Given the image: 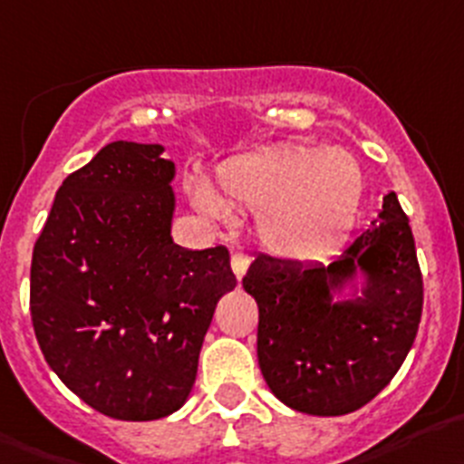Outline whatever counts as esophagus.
<instances>
[{
	"mask_svg": "<svg viewBox=\"0 0 464 464\" xmlns=\"http://www.w3.org/2000/svg\"><path fill=\"white\" fill-rule=\"evenodd\" d=\"M246 269H248V255L244 250H232V271H235L237 278H244Z\"/></svg>",
	"mask_w": 464,
	"mask_h": 464,
	"instance_id": "obj_1",
	"label": "esophagus"
}]
</instances>
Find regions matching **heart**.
<instances>
[{
	"instance_id": "1",
	"label": "heart",
	"mask_w": 464,
	"mask_h": 464,
	"mask_svg": "<svg viewBox=\"0 0 464 464\" xmlns=\"http://www.w3.org/2000/svg\"><path fill=\"white\" fill-rule=\"evenodd\" d=\"M363 177L345 149L285 144L225 160L218 193L204 179L190 188L195 209L223 218L227 207L257 211V232L271 253L313 260L352 227Z\"/></svg>"
}]
</instances>
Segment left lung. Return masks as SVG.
<instances>
[{
	"instance_id": "obj_1",
	"label": "left lung",
	"mask_w": 464,
	"mask_h": 464,
	"mask_svg": "<svg viewBox=\"0 0 464 464\" xmlns=\"http://www.w3.org/2000/svg\"><path fill=\"white\" fill-rule=\"evenodd\" d=\"M257 301V361L271 393L310 416L356 411L393 380L414 345L423 278L396 193L324 262L257 255L244 276Z\"/></svg>"
}]
</instances>
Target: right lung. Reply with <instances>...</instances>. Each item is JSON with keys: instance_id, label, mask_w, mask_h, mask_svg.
I'll list each match as a JSON object with an SVG mask.
<instances>
[{"instance_id": "obj_1", "label": "right lung", "mask_w": 464, "mask_h": 464, "mask_svg": "<svg viewBox=\"0 0 464 464\" xmlns=\"http://www.w3.org/2000/svg\"><path fill=\"white\" fill-rule=\"evenodd\" d=\"M163 144L117 140L68 174L34 246L29 308L54 375L119 420L190 396L216 304L237 287L225 246L172 241L177 168Z\"/></svg>"}]
</instances>
